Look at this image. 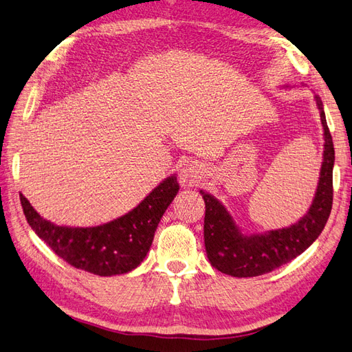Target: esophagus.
<instances>
[{"instance_id":"1","label":"esophagus","mask_w":352,"mask_h":352,"mask_svg":"<svg viewBox=\"0 0 352 352\" xmlns=\"http://www.w3.org/2000/svg\"><path fill=\"white\" fill-rule=\"evenodd\" d=\"M192 177H193V170L190 169H183L182 174H179V179H182L183 183H189Z\"/></svg>"}]
</instances>
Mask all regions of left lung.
I'll return each instance as SVG.
<instances>
[{
  "label": "left lung",
  "mask_w": 352,
  "mask_h": 352,
  "mask_svg": "<svg viewBox=\"0 0 352 352\" xmlns=\"http://www.w3.org/2000/svg\"><path fill=\"white\" fill-rule=\"evenodd\" d=\"M316 104L324 127V162L312 206L296 225L264 235H243L222 204L201 190L206 202L204 241L210 263L219 272L234 277L270 273L301 255L322 232L333 206L334 146L320 97Z\"/></svg>",
  "instance_id": "8db88e82"
}]
</instances>
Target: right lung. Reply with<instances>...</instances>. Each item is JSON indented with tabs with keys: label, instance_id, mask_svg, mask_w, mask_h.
I'll return each instance as SVG.
<instances>
[{
	"label": "right lung",
	"instance_id": "1",
	"mask_svg": "<svg viewBox=\"0 0 352 352\" xmlns=\"http://www.w3.org/2000/svg\"><path fill=\"white\" fill-rule=\"evenodd\" d=\"M177 192V177L173 175L127 214L94 228L54 225L40 216L23 195L21 204L32 231L55 255L88 273L113 276L132 272L142 263L150 250L154 231Z\"/></svg>",
	"mask_w": 352,
	"mask_h": 352
}]
</instances>
